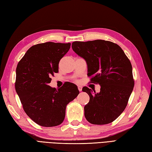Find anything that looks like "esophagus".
<instances>
[{"instance_id":"esophagus-1","label":"esophagus","mask_w":152,"mask_h":152,"mask_svg":"<svg viewBox=\"0 0 152 152\" xmlns=\"http://www.w3.org/2000/svg\"><path fill=\"white\" fill-rule=\"evenodd\" d=\"M77 89H78L79 91H82V87L80 86H77Z\"/></svg>"}]
</instances>
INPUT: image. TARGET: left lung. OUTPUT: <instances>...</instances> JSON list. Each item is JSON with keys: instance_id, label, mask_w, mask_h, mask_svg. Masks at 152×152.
<instances>
[{"instance_id": "left-lung-1", "label": "left lung", "mask_w": 152, "mask_h": 152, "mask_svg": "<svg viewBox=\"0 0 152 152\" xmlns=\"http://www.w3.org/2000/svg\"><path fill=\"white\" fill-rule=\"evenodd\" d=\"M73 51L86 59L91 82L100 85V92L83 87L90 97L85 117L91 124H107L124 111L133 87L132 66L121 47L111 41H75Z\"/></svg>"}]
</instances>
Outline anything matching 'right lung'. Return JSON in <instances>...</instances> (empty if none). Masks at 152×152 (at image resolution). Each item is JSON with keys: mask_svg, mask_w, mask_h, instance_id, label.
<instances>
[{"mask_svg": "<svg viewBox=\"0 0 152 152\" xmlns=\"http://www.w3.org/2000/svg\"><path fill=\"white\" fill-rule=\"evenodd\" d=\"M70 43L47 42L31 47L18 63L15 87L24 111L36 124L56 126L64 121L66 106L79 94L75 84L65 82L58 89L48 83L58 72L60 59Z\"/></svg>", "mask_w": 152, "mask_h": 152, "instance_id": "right-lung-1", "label": "right lung"}]
</instances>
